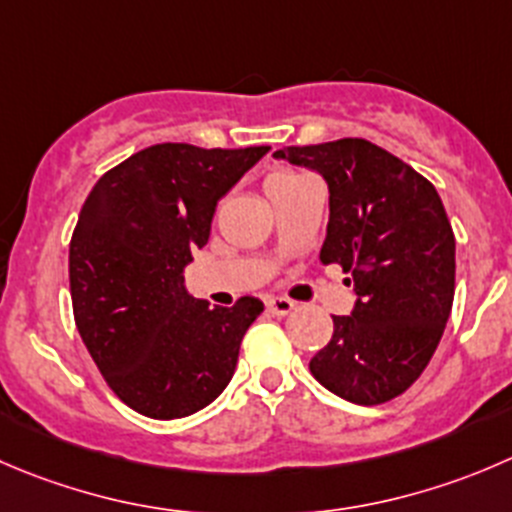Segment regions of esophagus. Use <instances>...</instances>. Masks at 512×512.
Here are the masks:
<instances>
[{"mask_svg":"<svg viewBox=\"0 0 512 512\" xmlns=\"http://www.w3.org/2000/svg\"><path fill=\"white\" fill-rule=\"evenodd\" d=\"M295 307L297 305L290 297H270V300H267V310H270L272 315H290Z\"/></svg>","mask_w":512,"mask_h":512,"instance_id":"obj_1","label":"esophagus"}]
</instances>
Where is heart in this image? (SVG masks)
Segmentation results:
<instances>
[{
    "label": "heart",
    "instance_id": "obj_1",
    "mask_svg": "<svg viewBox=\"0 0 512 512\" xmlns=\"http://www.w3.org/2000/svg\"><path fill=\"white\" fill-rule=\"evenodd\" d=\"M297 180H302V175H297V172H290V170L275 172V175H270V180H267V185H265L267 195H275L277 190H285V187L295 185Z\"/></svg>",
    "mask_w": 512,
    "mask_h": 512
}]
</instances>
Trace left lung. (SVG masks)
I'll use <instances>...</instances> for the list:
<instances>
[{
	"label": "left lung",
	"mask_w": 512,
	"mask_h": 512,
	"mask_svg": "<svg viewBox=\"0 0 512 512\" xmlns=\"http://www.w3.org/2000/svg\"><path fill=\"white\" fill-rule=\"evenodd\" d=\"M275 157L325 177L320 262L340 265L357 295L352 315H332L312 377L350 403H388L423 375L453 307L455 235L438 190L362 137L282 147Z\"/></svg>",
	"instance_id": "8db88e82"
}]
</instances>
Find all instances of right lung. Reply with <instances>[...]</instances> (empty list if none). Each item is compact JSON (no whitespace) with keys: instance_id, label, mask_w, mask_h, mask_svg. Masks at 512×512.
Instances as JSON below:
<instances>
[{"instance_id":"right-lung-1","label":"right lung","mask_w":512,"mask_h":512,"mask_svg":"<svg viewBox=\"0 0 512 512\" xmlns=\"http://www.w3.org/2000/svg\"><path fill=\"white\" fill-rule=\"evenodd\" d=\"M270 147L165 142L104 172L69 240V292L82 342L127 408L155 420L210 405L235 372L265 305L210 307L182 267L210 240L217 202Z\"/></svg>"}]
</instances>
